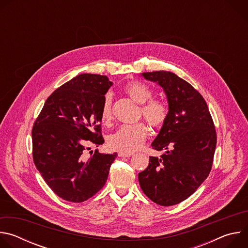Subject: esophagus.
Instances as JSON below:
<instances>
[{"instance_id": "esophagus-1", "label": "esophagus", "mask_w": 248, "mask_h": 248, "mask_svg": "<svg viewBox=\"0 0 248 248\" xmlns=\"http://www.w3.org/2000/svg\"><path fill=\"white\" fill-rule=\"evenodd\" d=\"M119 156L120 157H124V158H127V157H131L132 154L131 153H124V152H119Z\"/></svg>"}]
</instances>
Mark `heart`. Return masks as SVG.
<instances>
[{"mask_svg": "<svg viewBox=\"0 0 248 248\" xmlns=\"http://www.w3.org/2000/svg\"><path fill=\"white\" fill-rule=\"evenodd\" d=\"M124 92L133 101L140 104V116L153 128H160L168 118V108L166 104L152 98L153 91L145 83L132 80L123 87ZM100 118L103 124H109L113 119L112 95L106 94L101 106ZM148 134V129L143 123L130 125H123L112 133L108 138V144L113 150L124 153H133L144 144Z\"/></svg>", "mask_w": 248, "mask_h": 248, "instance_id": "1", "label": "heart"}]
</instances>
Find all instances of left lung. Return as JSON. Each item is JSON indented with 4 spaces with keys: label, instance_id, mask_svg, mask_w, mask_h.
<instances>
[{
    "label": "left lung",
    "instance_id": "8db88e82",
    "mask_svg": "<svg viewBox=\"0 0 248 248\" xmlns=\"http://www.w3.org/2000/svg\"><path fill=\"white\" fill-rule=\"evenodd\" d=\"M142 76L163 87L169 113L152 142L153 149L165 153L150 156L138 181L150 200L171 206L193 194L209 175L217 144L215 124L204 98L187 81L164 70Z\"/></svg>",
    "mask_w": 248,
    "mask_h": 248
}]
</instances>
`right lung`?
<instances>
[{
  "label": "right lung",
  "instance_id": "obj_1",
  "mask_svg": "<svg viewBox=\"0 0 248 248\" xmlns=\"http://www.w3.org/2000/svg\"><path fill=\"white\" fill-rule=\"evenodd\" d=\"M112 82L82 74L56 89L32 128V156L49 187L62 199L80 203L106 184L118 154L84 152L104 143L101 106Z\"/></svg>",
  "mask_w": 248,
  "mask_h": 248
}]
</instances>
